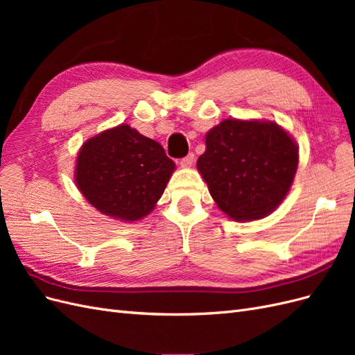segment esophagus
<instances>
[{"instance_id": "esophagus-1", "label": "esophagus", "mask_w": 355, "mask_h": 355, "mask_svg": "<svg viewBox=\"0 0 355 355\" xmlns=\"http://www.w3.org/2000/svg\"><path fill=\"white\" fill-rule=\"evenodd\" d=\"M194 159H196V155L192 154V153H189L187 157H184V158L180 159V166L185 167V168H187V167H191L192 163H194Z\"/></svg>"}]
</instances>
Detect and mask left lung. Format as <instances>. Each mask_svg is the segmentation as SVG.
Returning a JSON list of instances; mask_svg holds the SVG:
<instances>
[{
  "label": "left lung",
  "mask_w": 355,
  "mask_h": 355,
  "mask_svg": "<svg viewBox=\"0 0 355 355\" xmlns=\"http://www.w3.org/2000/svg\"><path fill=\"white\" fill-rule=\"evenodd\" d=\"M297 145L271 121L223 120L206 135L197 168L218 207L234 220H257L277 209L293 184Z\"/></svg>",
  "instance_id": "1"
}]
</instances>
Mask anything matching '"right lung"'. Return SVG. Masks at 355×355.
Segmentation results:
<instances>
[{
	"instance_id": "add662e5",
	"label": "right lung",
	"mask_w": 355,
	"mask_h": 355,
	"mask_svg": "<svg viewBox=\"0 0 355 355\" xmlns=\"http://www.w3.org/2000/svg\"><path fill=\"white\" fill-rule=\"evenodd\" d=\"M175 170L163 146L128 124L89 139L75 166V182L93 207L133 222L154 210Z\"/></svg>"
}]
</instances>
